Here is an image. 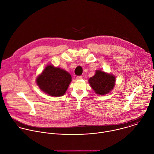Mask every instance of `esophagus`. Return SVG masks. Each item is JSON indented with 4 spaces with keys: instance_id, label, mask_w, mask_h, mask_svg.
Wrapping results in <instances>:
<instances>
[{
    "instance_id": "esophagus-1",
    "label": "esophagus",
    "mask_w": 154,
    "mask_h": 154,
    "mask_svg": "<svg viewBox=\"0 0 154 154\" xmlns=\"http://www.w3.org/2000/svg\"><path fill=\"white\" fill-rule=\"evenodd\" d=\"M76 78L77 80H80V79H81L82 78V76H76Z\"/></svg>"
}]
</instances>
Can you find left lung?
<instances>
[{
	"label": "left lung",
	"instance_id": "8db88e82",
	"mask_svg": "<svg viewBox=\"0 0 154 154\" xmlns=\"http://www.w3.org/2000/svg\"><path fill=\"white\" fill-rule=\"evenodd\" d=\"M116 78L114 75L100 70H96L95 75L88 79V82L99 95H104L110 92L114 87Z\"/></svg>",
	"mask_w": 154,
	"mask_h": 154
}]
</instances>
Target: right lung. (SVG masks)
I'll list each match as a JSON object with an SVG mask.
<instances>
[{
  "instance_id": "obj_1",
  "label": "right lung",
  "mask_w": 154,
  "mask_h": 154,
  "mask_svg": "<svg viewBox=\"0 0 154 154\" xmlns=\"http://www.w3.org/2000/svg\"><path fill=\"white\" fill-rule=\"evenodd\" d=\"M71 81L72 76L69 72L51 64L47 66L36 79L42 91L54 97L63 96Z\"/></svg>"
}]
</instances>
